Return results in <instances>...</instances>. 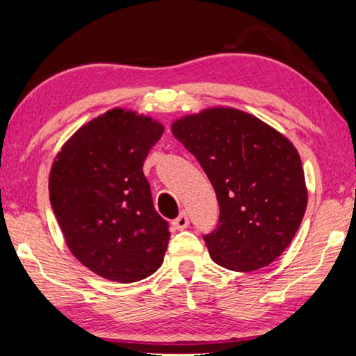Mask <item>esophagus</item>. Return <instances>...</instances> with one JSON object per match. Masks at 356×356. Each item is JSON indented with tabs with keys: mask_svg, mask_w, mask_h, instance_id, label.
<instances>
[{
	"mask_svg": "<svg viewBox=\"0 0 356 356\" xmlns=\"http://www.w3.org/2000/svg\"><path fill=\"white\" fill-rule=\"evenodd\" d=\"M173 223V227L177 228V230H184V228L188 227V223H189V218H188V216H186V212H181L179 213V216L175 218V220L172 222Z\"/></svg>",
	"mask_w": 356,
	"mask_h": 356,
	"instance_id": "34e87169",
	"label": "esophagus"
}]
</instances>
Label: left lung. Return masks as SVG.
Returning <instances> with one entry per match:
<instances>
[{
	"instance_id": "8db88e82",
	"label": "left lung",
	"mask_w": 356,
	"mask_h": 356,
	"mask_svg": "<svg viewBox=\"0 0 356 356\" xmlns=\"http://www.w3.org/2000/svg\"><path fill=\"white\" fill-rule=\"evenodd\" d=\"M201 163L220 217L204 236L212 261L251 272L274 262L293 240L308 206L298 150L264 121L232 106H209L172 123Z\"/></svg>"
}]
</instances>
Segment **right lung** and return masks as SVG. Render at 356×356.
Here are the masks:
<instances>
[{
  "mask_svg": "<svg viewBox=\"0 0 356 356\" xmlns=\"http://www.w3.org/2000/svg\"><path fill=\"white\" fill-rule=\"evenodd\" d=\"M160 121L111 108L81 126L53 160L48 191L67 250L102 279L131 284L162 266L170 232L143 165Z\"/></svg>",
  "mask_w": 356,
  "mask_h": 356,
  "instance_id": "obj_1",
  "label": "right lung"
}]
</instances>
